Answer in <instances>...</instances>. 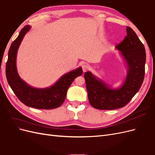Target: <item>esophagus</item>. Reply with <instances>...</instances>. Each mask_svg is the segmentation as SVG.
Wrapping results in <instances>:
<instances>
[{
	"label": "esophagus",
	"instance_id": "obj_1",
	"mask_svg": "<svg viewBox=\"0 0 155 155\" xmlns=\"http://www.w3.org/2000/svg\"><path fill=\"white\" fill-rule=\"evenodd\" d=\"M81 67H82V69H83V72H86L87 70H88V65L87 64H83L82 65H81Z\"/></svg>",
	"mask_w": 155,
	"mask_h": 155
}]
</instances>
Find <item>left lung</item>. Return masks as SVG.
<instances>
[{
  "instance_id": "8db88e82",
  "label": "left lung",
  "mask_w": 155,
  "mask_h": 155,
  "mask_svg": "<svg viewBox=\"0 0 155 155\" xmlns=\"http://www.w3.org/2000/svg\"><path fill=\"white\" fill-rule=\"evenodd\" d=\"M126 30L127 35L116 46L127 68L122 85L112 88L90 71L84 74L89 103L97 109L114 110L125 106L143 83L146 61L144 46L131 28L127 26Z\"/></svg>"
}]
</instances>
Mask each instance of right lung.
I'll return each mask as SVG.
<instances>
[{
    "mask_svg": "<svg viewBox=\"0 0 155 155\" xmlns=\"http://www.w3.org/2000/svg\"><path fill=\"white\" fill-rule=\"evenodd\" d=\"M30 28V25L23 28L10 46L6 66L7 81L18 99L25 105L38 109H55L63 104L68 88L75 78L81 76L83 70L81 67L73 70L63 75L53 85L43 88L31 87L23 81L17 72V54L23 38Z\"/></svg>",
    "mask_w": 155,
    "mask_h": 155,
    "instance_id": "right-lung-1",
    "label": "right lung"
}]
</instances>
